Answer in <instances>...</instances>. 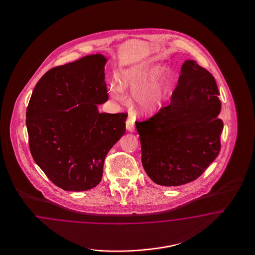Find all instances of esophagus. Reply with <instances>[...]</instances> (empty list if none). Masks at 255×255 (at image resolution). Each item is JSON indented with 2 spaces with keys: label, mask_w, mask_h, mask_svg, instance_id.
I'll list each match as a JSON object with an SVG mask.
<instances>
[{
  "label": "esophagus",
  "mask_w": 255,
  "mask_h": 255,
  "mask_svg": "<svg viewBox=\"0 0 255 255\" xmlns=\"http://www.w3.org/2000/svg\"><path fill=\"white\" fill-rule=\"evenodd\" d=\"M126 128L129 132H133L134 131V120L133 118H128L127 122H126Z\"/></svg>",
  "instance_id": "1"
}]
</instances>
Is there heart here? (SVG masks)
Masks as SVG:
<instances>
[{"mask_svg":"<svg viewBox=\"0 0 255 255\" xmlns=\"http://www.w3.org/2000/svg\"><path fill=\"white\" fill-rule=\"evenodd\" d=\"M152 66L149 63L134 65L123 71L121 76V84H112L110 87L111 96L118 100L123 101L125 98L124 91L129 90L133 95V104L143 113H152L158 108L161 97V87L158 83L146 85V82L152 73ZM164 70H160L161 74Z\"/></svg>","mask_w":255,"mask_h":255,"instance_id":"b5f03b06","label":"heart"}]
</instances>
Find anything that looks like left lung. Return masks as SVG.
Returning <instances> with one entry per match:
<instances>
[{
  "instance_id": "obj_1",
  "label": "left lung",
  "mask_w": 255,
  "mask_h": 255,
  "mask_svg": "<svg viewBox=\"0 0 255 255\" xmlns=\"http://www.w3.org/2000/svg\"><path fill=\"white\" fill-rule=\"evenodd\" d=\"M218 87L213 75L196 61L182 65L169 105L135 123L141 161L149 178L178 186L199 178L217 158L224 128Z\"/></svg>"
}]
</instances>
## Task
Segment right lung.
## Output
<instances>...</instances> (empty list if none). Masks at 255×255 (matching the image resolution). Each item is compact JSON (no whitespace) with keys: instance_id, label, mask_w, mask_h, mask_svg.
I'll return each instance as SVG.
<instances>
[{"instance_id":"obj_1","label":"right lung","mask_w":255,"mask_h":255,"mask_svg":"<svg viewBox=\"0 0 255 255\" xmlns=\"http://www.w3.org/2000/svg\"><path fill=\"white\" fill-rule=\"evenodd\" d=\"M101 54L50 69L26 108L29 150L56 186L86 191L100 182L110 149L125 133L126 113H99L108 100Z\"/></svg>"}]
</instances>
